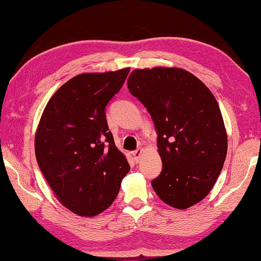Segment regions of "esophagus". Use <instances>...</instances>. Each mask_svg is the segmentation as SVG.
<instances>
[{"label": "esophagus", "instance_id": "34e87169", "mask_svg": "<svg viewBox=\"0 0 261 261\" xmlns=\"http://www.w3.org/2000/svg\"><path fill=\"white\" fill-rule=\"evenodd\" d=\"M143 152H144V148H141V147H139L138 149H136V151L132 152V155H134V159H135L136 161L139 160L140 156H141V154H143Z\"/></svg>", "mask_w": 261, "mask_h": 261}]
</instances>
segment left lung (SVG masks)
Returning a JSON list of instances; mask_svg holds the SVG:
<instances>
[{
  "label": "left lung",
  "instance_id": "8db88e82",
  "mask_svg": "<svg viewBox=\"0 0 261 261\" xmlns=\"http://www.w3.org/2000/svg\"><path fill=\"white\" fill-rule=\"evenodd\" d=\"M127 87L158 132L162 171L152 180L154 191L174 208L198 204L214 187L227 156V131L215 96L180 68L136 69Z\"/></svg>",
  "mask_w": 261,
  "mask_h": 261
}]
</instances>
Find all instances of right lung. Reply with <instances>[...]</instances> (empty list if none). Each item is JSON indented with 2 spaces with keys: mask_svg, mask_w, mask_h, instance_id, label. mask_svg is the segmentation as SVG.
Listing matches in <instances>:
<instances>
[{
  "mask_svg": "<svg viewBox=\"0 0 261 261\" xmlns=\"http://www.w3.org/2000/svg\"><path fill=\"white\" fill-rule=\"evenodd\" d=\"M130 69L81 73L63 84L43 109L34 149L39 168L62 205L92 218L116 199L130 166L115 146L106 106Z\"/></svg>",
  "mask_w": 261,
  "mask_h": 261,
  "instance_id": "add662e5",
  "label": "right lung"
}]
</instances>
